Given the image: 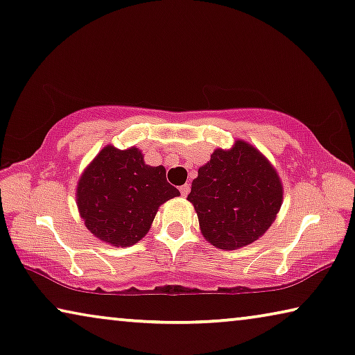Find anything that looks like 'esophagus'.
<instances>
[{
  "mask_svg": "<svg viewBox=\"0 0 355 355\" xmlns=\"http://www.w3.org/2000/svg\"><path fill=\"white\" fill-rule=\"evenodd\" d=\"M179 192H181L182 197H187L189 192H190V186H189V184H184V186L179 187Z\"/></svg>",
  "mask_w": 355,
  "mask_h": 355,
  "instance_id": "esophagus-1",
  "label": "esophagus"
}]
</instances>
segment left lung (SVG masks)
<instances>
[{
	"label": "left lung",
	"mask_w": 355,
	"mask_h": 355,
	"mask_svg": "<svg viewBox=\"0 0 355 355\" xmlns=\"http://www.w3.org/2000/svg\"><path fill=\"white\" fill-rule=\"evenodd\" d=\"M282 197L280 179L270 163L250 144L237 141L232 150H214L198 169L187 200L205 239L220 250H237L270 227Z\"/></svg>",
	"instance_id": "obj_1"
}]
</instances>
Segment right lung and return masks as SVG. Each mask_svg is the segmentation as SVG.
<instances>
[{"instance_id": "add662e5", "label": "right lung", "mask_w": 355, "mask_h": 355, "mask_svg": "<svg viewBox=\"0 0 355 355\" xmlns=\"http://www.w3.org/2000/svg\"><path fill=\"white\" fill-rule=\"evenodd\" d=\"M179 190L163 166H148L136 147L107 146L83 173L76 200L81 218L97 239L130 246L148 232L157 209Z\"/></svg>"}]
</instances>
